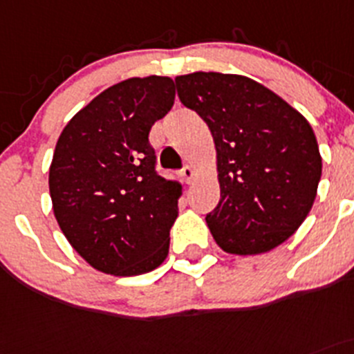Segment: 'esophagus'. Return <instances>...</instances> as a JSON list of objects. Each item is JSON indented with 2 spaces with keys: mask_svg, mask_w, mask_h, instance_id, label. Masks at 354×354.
<instances>
[{
  "mask_svg": "<svg viewBox=\"0 0 354 354\" xmlns=\"http://www.w3.org/2000/svg\"><path fill=\"white\" fill-rule=\"evenodd\" d=\"M180 174H181V178L187 181V183H192V180H194V169H192V167L183 166V169L180 171Z\"/></svg>",
  "mask_w": 354,
  "mask_h": 354,
  "instance_id": "34e87169",
  "label": "esophagus"
}]
</instances>
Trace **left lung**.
<instances>
[{"mask_svg":"<svg viewBox=\"0 0 354 354\" xmlns=\"http://www.w3.org/2000/svg\"><path fill=\"white\" fill-rule=\"evenodd\" d=\"M174 82L180 101L213 134L220 203L206 223L218 246L259 255L285 243L311 211L322 178L309 122L241 75L197 71Z\"/></svg>","mask_w":354,"mask_h":354,"instance_id":"8db88e82","label":"left lung"}]
</instances>
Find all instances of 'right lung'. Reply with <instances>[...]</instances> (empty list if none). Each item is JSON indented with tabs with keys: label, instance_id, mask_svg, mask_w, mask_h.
<instances>
[{
	"label": "right lung",
	"instance_id": "right-lung-1",
	"mask_svg": "<svg viewBox=\"0 0 354 354\" xmlns=\"http://www.w3.org/2000/svg\"><path fill=\"white\" fill-rule=\"evenodd\" d=\"M167 77L129 78L82 108L59 136L48 173L62 234L94 269L140 276L169 253L181 185L155 171L151 125L174 104Z\"/></svg>",
	"mask_w": 354,
	"mask_h": 354
}]
</instances>
